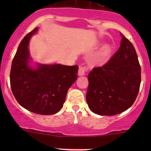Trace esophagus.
<instances>
[{"mask_svg":"<svg viewBox=\"0 0 151 151\" xmlns=\"http://www.w3.org/2000/svg\"><path fill=\"white\" fill-rule=\"evenodd\" d=\"M87 71V67H79V71H78V74L79 76H83L86 73V72Z\"/></svg>","mask_w":151,"mask_h":151,"instance_id":"obj_1","label":"esophagus"}]
</instances>
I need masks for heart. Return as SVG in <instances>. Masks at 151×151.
I'll return each mask as SVG.
<instances>
[{"mask_svg": "<svg viewBox=\"0 0 151 151\" xmlns=\"http://www.w3.org/2000/svg\"><path fill=\"white\" fill-rule=\"evenodd\" d=\"M111 52V47L109 45H106L102 48L101 53H100L99 58L101 60H104L109 56V55Z\"/></svg>", "mask_w": 151, "mask_h": 151, "instance_id": "1", "label": "heart"}]
</instances>
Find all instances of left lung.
I'll return each instance as SVG.
<instances>
[{"mask_svg":"<svg viewBox=\"0 0 151 151\" xmlns=\"http://www.w3.org/2000/svg\"><path fill=\"white\" fill-rule=\"evenodd\" d=\"M107 63L95 67L88 75L86 100L91 111L114 116L129 109L138 96L141 70L136 50L127 38Z\"/></svg>","mask_w":151,"mask_h":151,"instance_id":"8db88e82","label":"left lung"}]
</instances>
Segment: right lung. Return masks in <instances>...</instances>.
Segmentation results:
<instances>
[{
    "label": "right lung",
    "instance_id": "right-lung-1",
    "mask_svg": "<svg viewBox=\"0 0 151 151\" xmlns=\"http://www.w3.org/2000/svg\"><path fill=\"white\" fill-rule=\"evenodd\" d=\"M35 27L19 45L12 62L10 81L12 91L19 104L31 112L51 115L63 106L68 89L77 79V65L37 64L32 67L29 42L37 32Z\"/></svg>",
    "mask_w": 151,
    "mask_h": 151
}]
</instances>
